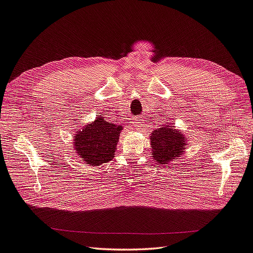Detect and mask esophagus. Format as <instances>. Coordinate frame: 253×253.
Returning <instances> with one entry per match:
<instances>
[{
	"instance_id": "esophagus-1",
	"label": "esophagus",
	"mask_w": 253,
	"mask_h": 253,
	"mask_svg": "<svg viewBox=\"0 0 253 253\" xmlns=\"http://www.w3.org/2000/svg\"><path fill=\"white\" fill-rule=\"evenodd\" d=\"M136 125H137V128L138 129H142V126H143V121L141 120V118H136Z\"/></svg>"
}]
</instances>
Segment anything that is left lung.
<instances>
[{"mask_svg":"<svg viewBox=\"0 0 253 253\" xmlns=\"http://www.w3.org/2000/svg\"><path fill=\"white\" fill-rule=\"evenodd\" d=\"M152 158L160 165H167L182 156L185 150L186 138L170 123L157 128L150 135Z\"/></svg>","mask_w":253,"mask_h":253,"instance_id":"obj_1","label":"left lung"}]
</instances>
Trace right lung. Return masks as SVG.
I'll return each instance as SVG.
<instances>
[{
	"mask_svg": "<svg viewBox=\"0 0 253 253\" xmlns=\"http://www.w3.org/2000/svg\"><path fill=\"white\" fill-rule=\"evenodd\" d=\"M123 126L104 121L102 115L73 137V147L79 158L88 166L96 167L111 161L115 156Z\"/></svg>",
	"mask_w": 253,
	"mask_h": 253,
	"instance_id": "right-lung-1",
	"label": "right lung"
}]
</instances>
